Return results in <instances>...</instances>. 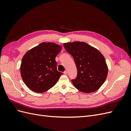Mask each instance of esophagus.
<instances>
[{"label":"esophagus","instance_id":"34e87169","mask_svg":"<svg viewBox=\"0 0 131 131\" xmlns=\"http://www.w3.org/2000/svg\"><path fill=\"white\" fill-rule=\"evenodd\" d=\"M64 75H67V70H66L65 72H64Z\"/></svg>","mask_w":131,"mask_h":131}]
</instances>
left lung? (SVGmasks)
Returning <instances> with one entry per match:
<instances>
[{
    "label": "left lung",
    "instance_id": "8db88e82",
    "mask_svg": "<svg viewBox=\"0 0 131 131\" xmlns=\"http://www.w3.org/2000/svg\"><path fill=\"white\" fill-rule=\"evenodd\" d=\"M63 46L73 57L77 68V77L72 81L75 88L86 93L98 90L105 82L108 73L103 55L85 42H66Z\"/></svg>",
    "mask_w": 131,
    "mask_h": 131
}]
</instances>
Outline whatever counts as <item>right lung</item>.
<instances>
[{"instance_id": "1", "label": "right lung", "mask_w": 131, "mask_h": 131, "mask_svg": "<svg viewBox=\"0 0 131 131\" xmlns=\"http://www.w3.org/2000/svg\"><path fill=\"white\" fill-rule=\"evenodd\" d=\"M62 47L54 42H43L28 50L20 66L23 82L31 91L43 93L56 84L62 73L57 70L55 61Z\"/></svg>"}]
</instances>
